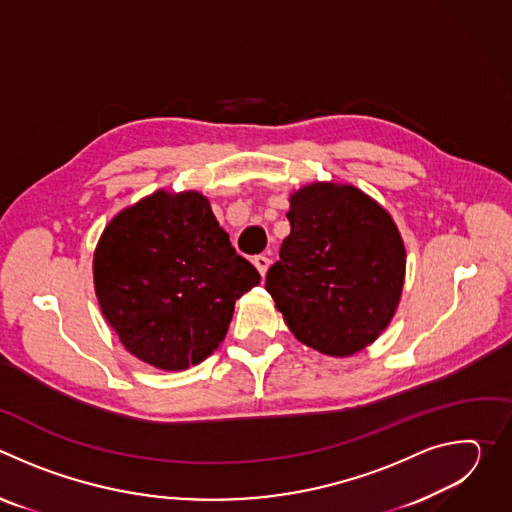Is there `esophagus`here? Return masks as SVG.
<instances>
[{
  "label": "esophagus",
  "mask_w": 512,
  "mask_h": 512,
  "mask_svg": "<svg viewBox=\"0 0 512 512\" xmlns=\"http://www.w3.org/2000/svg\"><path fill=\"white\" fill-rule=\"evenodd\" d=\"M253 263H255V267H257V271L261 273V277H265V273H267V269H269V259L265 257V255H257L255 259H253Z\"/></svg>",
  "instance_id": "34e87169"
}]
</instances>
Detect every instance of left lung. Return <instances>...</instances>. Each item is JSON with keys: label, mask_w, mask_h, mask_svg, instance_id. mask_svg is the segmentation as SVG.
Here are the masks:
<instances>
[{"label": "left lung", "mask_w": 512, "mask_h": 512, "mask_svg": "<svg viewBox=\"0 0 512 512\" xmlns=\"http://www.w3.org/2000/svg\"><path fill=\"white\" fill-rule=\"evenodd\" d=\"M291 233L265 289L302 344L336 358L391 324L407 253L393 216L352 184L312 182L289 196Z\"/></svg>", "instance_id": "left-lung-1"}]
</instances>
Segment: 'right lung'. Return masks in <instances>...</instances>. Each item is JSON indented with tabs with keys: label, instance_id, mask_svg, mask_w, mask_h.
Returning a JSON list of instances; mask_svg holds the SVG:
<instances>
[{
	"label": "right lung",
	"instance_id": "obj_1",
	"mask_svg": "<svg viewBox=\"0 0 512 512\" xmlns=\"http://www.w3.org/2000/svg\"><path fill=\"white\" fill-rule=\"evenodd\" d=\"M259 279L196 190L160 188L123 208L93 255L105 320L127 352L160 371L210 356Z\"/></svg>",
	"mask_w": 512,
	"mask_h": 512
}]
</instances>
